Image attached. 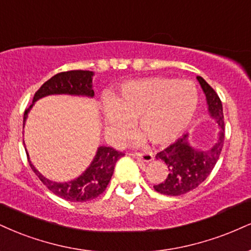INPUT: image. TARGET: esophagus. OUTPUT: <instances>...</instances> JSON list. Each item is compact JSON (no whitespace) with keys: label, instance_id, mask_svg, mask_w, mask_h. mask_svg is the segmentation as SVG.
<instances>
[{"label":"esophagus","instance_id":"34e87169","mask_svg":"<svg viewBox=\"0 0 251 251\" xmlns=\"http://www.w3.org/2000/svg\"><path fill=\"white\" fill-rule=\"evenodd\" d=\"M131 155L135 159L143 160V161H145V162H150V161H152V160H153L152 153H150V152H145V153L134 152V153H131Z\"/></svg>","mask_w":251,"mask_h":251}]
</instances>
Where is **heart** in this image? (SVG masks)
<instances>
[{"instance_id":"obj_1","label":"heart","mask_w":251,"mask_h":251,"mask_svg":"<svg viewBox=\"0 0 251 251\" xmlns=\"http://www.w3.org/2000/svg\"><path fill=\"white\" fill-rule=\"evenodd\" d=\"M198 106L192 81L149 77L126 81L108 98L104 110L106 131L123 139L137 120L139 129L155 145H168L188 127ZM145 136L139 135V140Z\"/></svg>"}]
</instances>
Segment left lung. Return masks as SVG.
<instances>
[{"label": "left lung", "instance_id": "obj_1", "mask_svg": "<svg viewBox=\"0 0 251 251\" xmlns=\"http://www.w3.org/2000/svg\"><path fill=\"white\" fill-rule=\"evenodd\" d=\"M199 83L206 95L210 116L219 124V140L208 151H196L189 145L188 134H183L175 143L155 155L167 165L168 174L164 182L154 185L158 193L177 196L195 189L207 179L215 167L225 143V119L220 97L203 78L198 76Z\"/></svg>", "mask_w": 251, "mask_h": 251}]
</instances>
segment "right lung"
<instances>
[{"instance_id":"add662e5","label":"right lung","mask_w":251,"mask_h":251,"mask_svg":"<svg viewBox=\"0 0 251 251\" xmlns=\"http://www.w3.org/2000/svg\"><path fill=\"white\" fill-rule=\"evenodd\" d=\"M92 71L72 70L60 72L47 80L36 91L32 102L38 100L49 95H75V96H87L93 97L95 91L92 90ZM32 107V104L24 111L23 127L28 112ZM123 152L116 151L112 147L100 146L97 151V154L89 166L77 179L69 182H53L48 180L34 167L28 158L31 170L35 172L38 179L48 187V189L59 198L71 202H86L92 199L98 198L106 187L112 177L116 162L122 158Z\"/></svg>"}]
</instances>
